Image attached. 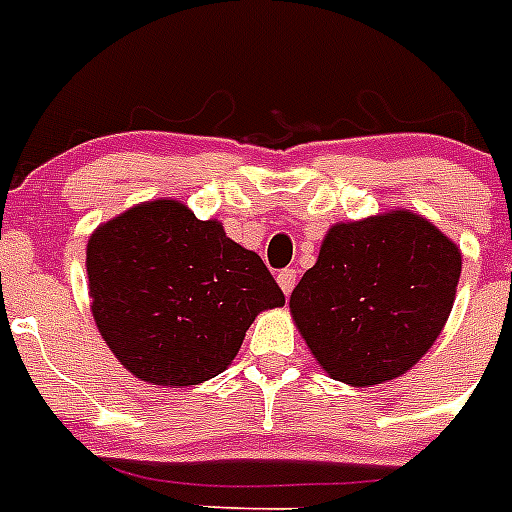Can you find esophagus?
Wrapping results in <instances>:
<instances>
[{
	"label": "esophagus",
	"mask_w": 512,
	"mask_h": 512,
	"mask_svg": "<svg viewBox=\"0 0 512 512\" xmlns=\"http://www.w3.org/2000/svg\"><path fill=\"white\" fill-rule=\"evenodd\" d=\"M277 282H279V287H282V292L284 295H292V289H295V284H297V271L295 269H282L277 274Z\"/></svg>",
	"instance_id": "esophagus-1"
}]
</instances>
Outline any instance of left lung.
Segmentation results:
<instances>
[{"instance_id":"left-lung-1","label":"left lung","mask_w":512,"mask_h":512,"mask_svg":"<svg viewBox=\"0 0 512 512\" xmlns=\"http://www.w3.org/2000/svg\"><path fill=\"white\" fill-rule=\"evenodd\" d=\"M461 253L425 217L392 210L325 233L289 310L325 372L369 387L405 374L441 336Z\"/></svg>"}]
</instances>
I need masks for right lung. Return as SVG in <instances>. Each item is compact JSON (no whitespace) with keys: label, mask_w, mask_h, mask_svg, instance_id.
<instances>
[{"label":"right lung","mask_w":512,"mask_h":512,"mask_svg":"<svg viewBox=\"0 0 512 512\" xmlns=\"http://www.w3.org/2000/svg\"><path fill=\"white\" fill-rule=\"evenodd\" d=\"M92 315L130 374L189 387L230 366L261 310L284 305L259 253L176 200L135 205L87 243Z\"/></svg>","instance_id":"obj_1"}]
</instances>
